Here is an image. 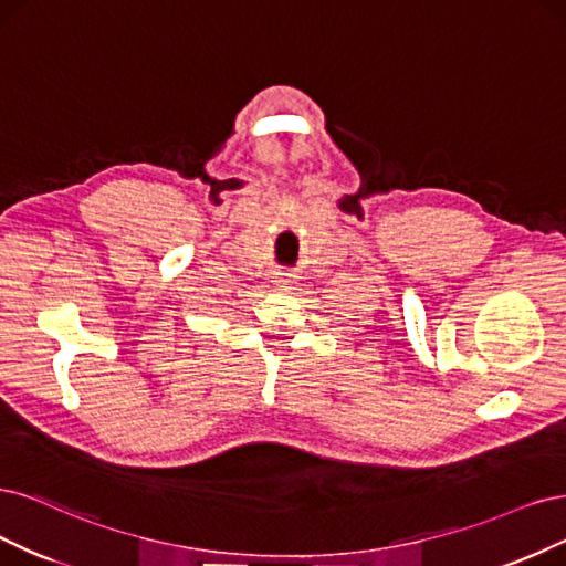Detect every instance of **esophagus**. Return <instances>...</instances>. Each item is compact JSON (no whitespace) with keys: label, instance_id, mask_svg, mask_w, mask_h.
<instances>
[{"label":"esophagus","instance_id":"34e87169","mask_svg":"<svg viewBox=\"0 0 566 566\" xmlns=\"http://www.w3.org/2000/svg\"><path fill=\"white\" fill-rule=\"evenodd\" d=\"M280 282H286V280H280Z\"/></svg>","mask_w":566,"mask_h":566}]
</instances>
